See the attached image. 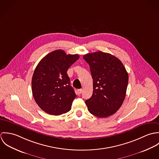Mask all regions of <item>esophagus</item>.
Returning <instances> with one entry per match:
<instances>
[{
	"label": "esophagus",
	"mask_w": 159,
	"mask_h": 159,
	"mask_svg": "<svg viewBox=\"0 0 159 159\" xmlns=\"http://www.w3.org/2000/svg\"><path fill=\"white\" fill-rule=\"evenodd\" d=\"M77 93H78V95H80V94L82 93V89H78V90L77 91Z\"/></svg>",
	"instance_id": "esophagus-1"
}]
</instances>
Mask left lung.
<instances>
[{
	"label": "left lung",
	"instance_id": "obj_1",
	"mask_svg": "<svg viewBox=\"0 0 159 159\" xmlns=\"http://www.w3.org/2000/svg\"><path fill=\"white\" fill-rule=\"evenodd\" d=\"M83 59L89 65L93 93L85 103L89 111L98 117L115 113L125 99L129 75L121 61L111 54L97 51Z\"/></svg>",
	"mask_w": 159,
	"mask_h": 159
}]
</instances>
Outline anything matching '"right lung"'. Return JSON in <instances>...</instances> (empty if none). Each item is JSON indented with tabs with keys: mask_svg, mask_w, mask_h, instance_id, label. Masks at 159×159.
<instances>
[{
	"mask_svg": "<svg viewBox=\"0 0 159 159\" xmlns=\"http://www.w3.org/2000/svg\"><path fill=\"white\" fill-rule=\"evenodd\" d=\"M80 56L55 50L44 57L35 69L32 91L35 102L46 113L58 116L71 110L76 97L67 71Z\"/></svg>",
	"mask_w": 159,
	"mask_h": 159,
	"instance_id": "obj_1",
	"label": "right lung"
}]
</instances>
